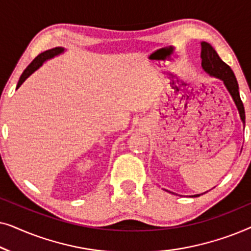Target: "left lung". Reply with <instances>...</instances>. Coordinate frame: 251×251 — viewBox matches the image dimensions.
<instances>
[{
  "label": "left lung",
  "instance_id": "1",
  "mask_svg": "<svg viewBox=\"0 0 251 251\" xmlns=\"http://www.w3.org/2000/svg\"><path fill=\"white\" fill-rule=\"evenodd\" d=\"M201 59H202V68L204 72H207L211 76L218 77L224 82L226 89H227L229 95L232 96L233 100H234L236 108H238L240 118L245 126L246 123V114H245V107H243L242 100L240 98L239 94V85L238 81H236L235 75L231 70V67L227 64H225L224 61L221 59V57L218 56V53L216 52V50L212 48L210 44L207 42H201ZM201 194H195L192 195L193 198L200 197Z\"/></svg>",
  "mask_w": 251,
  "mask_h": 251
}]
</instances>
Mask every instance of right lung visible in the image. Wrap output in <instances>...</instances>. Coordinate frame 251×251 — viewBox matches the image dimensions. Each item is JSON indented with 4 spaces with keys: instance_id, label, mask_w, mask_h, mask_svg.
<instances>
[{
    "instance_id": "1",
    "label": "right lung",
    "mask_w": 251,
    "mask_h": 251,
    "mask_svg": "<svg viewBox=\"0 0 251 251\" xmlns=\"http://www.w3.org/2000/svg\"><path fill=\"white\" fill-rule=\"evenodd\" d=\"M64 50H65L64 48L58 47V48H53V49L47 50V51H44V52L40 53L39 56H37L35 59H34L32 63H30L28 66L26 67V70L23 72L22 76H20L19 81H18V84H17V89H18L20 85H22L24 82H25V80L29 76V75H32L34 72L37 70V68H40L41 66H42V64L44 63V61L48 60V59H51V58L56 57V56H58V54L63 53Z\"/></svg>"
}]
</instances>
